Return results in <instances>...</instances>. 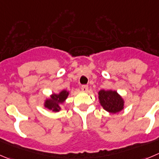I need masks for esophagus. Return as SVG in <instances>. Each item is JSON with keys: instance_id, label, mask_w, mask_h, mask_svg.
<instances>
[{"instance_id": "obj_1", "label": "esophagus", "mask_w": 159, "mask_h": 159, "mask_svg": "<svg viewBox=\"0 0 159 159\" xmlns=\"http://www.w3.org/2000/svg\"><path fill=\"white\" fill-rule=\"evenodd\" d=\"M81 90H82V91H84V92H87L88 91V86L83 85L82 87H81Z\"/></svg>"}]
</instances>
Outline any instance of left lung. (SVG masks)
<instances>
[{
  "label": "left lung",
  "instance_id": "obj_1",
  "mask_svg": "<svg viewBox=\"0 0 159 159\" xmlns=\"http://www.w3.org/2000/svg\"><path fill=\"white\" fill-rule=\"evenodd\" d=\"M98 100L101 106L111 114H116L123 110L125 101L116 90H101L98 92Z\"/></svg>",
  "mask_w": 159,
  "mask_h": 159
}]
</instances>
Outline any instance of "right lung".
<instances>
[{"instance_id": "add662e5", "label": "right lung", "mask_w": 159, "mask_h": 159, "mask_svg": "<svg viewBox=\"0 0 159 159\" xmlns=\"http://www.w3.org/2000/svg\"><path fill=\"white\" fill-rule=\"evenodd\" d=\"M69 93L70 92L66 89L61 90L58 93H53L43 101V106L54 112H58L61 110V105L65 103Z\"/></svg>"}]
</instances>
